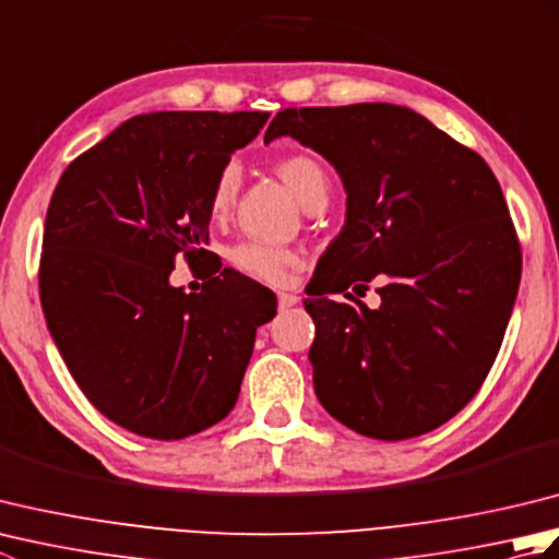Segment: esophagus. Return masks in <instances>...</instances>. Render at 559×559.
Instances as JSON below:
<instances>
[{
  "instance_id": "obj_1",
  "label": "esophagus",
  "mask_w": 559,
  "mask_h": 559,
  "mask_svg": "<svg viewBox=\"0 0 559 559\" xmlns=\"http://www.w3.org/2000/svg\"><path fill=\"white\" fill-rule=\"evenodd\" d=\"M298 302H300V298L295 293H278V307H281V310H288V307L298 305Z\"/></svg>"
}]
</instances>
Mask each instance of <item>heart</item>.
Segmentation results:
<instances>
[{
  "label": "heart",
  "instance_id": "obj_1",
  "mask_svg": "<svg viewBox=\"0 0 559 559\" xmlns=\"http://www.w3.org/2000/svg\"><path fill=\"white\" fill-rule=\"evenodd\" d=\"M273 168L305 209L329 197V173L310 153H286ZM237 187H240V170L235 163H228L221 168L209 192V213L213 218H223L233 209ZM230 261L245 276L271 283V286H283L288 281V273L300 266V254L286 247L240 242L230 252Z\"/></svg>",
  "mask_w": 559,
  "mask_h": 559
}]
</instances>
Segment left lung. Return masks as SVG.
I'll use <instances>...</instances> for the list:
<instances>
[{
    "instance_id": "obj_1",
    "label": "left lung",
    "mask_w": 559,
    "mask_h": 559,
    "mask_svg": "<svg viewBox=\"0 0 559 559\" xmlns=\"http://www.w3.org/2000/svg\"><path fill=\"white\" fill-rule=\"evenodd\" d=\"M283 134L322 153L348 192L346 225L305 300L319 403L384 442L435 430L478 394L516 300L521 245L500 182L401 105L288 108L264 141ZM374 275L388 278L379 311L345 293Z\"/></svg>"
}]
</instances>
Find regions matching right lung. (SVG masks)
I'll return each mask as SVG.
<instances>
[{
    "label": "right lung",
    "instance_id": "1",
    "mask_svg": "<svg viewBox=\"0 0 559 559\" xmlns=\"http://www.w3.org/2000/svg\"><path fill=\"white\" fill-rule=\"evenodd\" d=\"M269 112L136 115L81 153L47 206L38 269L47 329L79 389L139 437L185 439L235 406L276 298L209 252V192ZM203 263L201 294L174 261Z\"/></svg>",
    "mask_w": 559,
    "mask_h": 559
}]
</instances>
